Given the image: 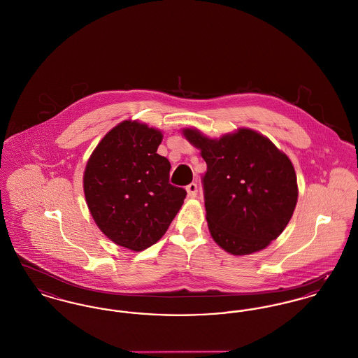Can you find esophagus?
I'll list each match as a JSON object with an SVG mask.
<instances>
[{
    "label": "esophagus",
    "instance_id": "esophagus-1",
    "mask_svg": "<svg viewBox=\"0 0 358 358\" xmlns=\"http://www.w3.org/2000/svg\"><path fill=\"white\" fill-rule=\"evenodd\" d=\"M187 192H188L189 197H196L197 196V184L190 182L189 185L187 187Z\"/></svg>",
    "mask_w": 358,
    "mask_h": 358
}]
</instances>
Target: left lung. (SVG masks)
Instances as JSON below:
<instances>
[{"label": "left lung", "mask_w": 358, "mask_h": 358, "mask_svg": "<svg viewBox=\"0 0 358 358\" xmlns=\"http://www.w3.org/2000/svg\"><path fill=\"white\" fill-rule=\"evenodd\" d=\"M185 138L201 150V182L210 235L234 255L265 249L292 217L297 201L294 165L264 135L241 128L220 139L197 129Z\"/></svg>", "instance_id": "left-lung-1"}]
</instances>
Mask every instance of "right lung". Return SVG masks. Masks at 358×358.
Returning a JSON list of instances; mask_svg holds the SVG:
<instances>
[{
	"label": "right lung",
	"mask_w": 358,
	"mask_h": 358,
	"mask_svg": "<svg viewBox=\"0 0 358 358\" xmlns=\"http://www.w3.org/2000/svg\"><path fill=\"white\" fill-rule=\"evenodd\" d=\"M161 142V131L126 120L106 134L85 169V197L96 224L134 252L162 238L187 196L169 182L170 162L157 154Z\"/></svg>",
	"instance_id": "add662e5"
}]
</instances>
